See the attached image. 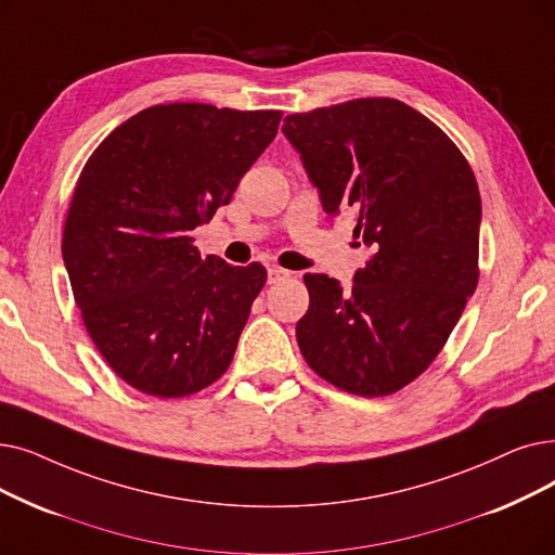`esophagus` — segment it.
<instances>
[{"label": "esophagus", "instance_id": "1", "mask_svg": "<svg viewBox=\"0 0 555 555\" xmlns=\"http://www.w3.org/2000/svg\"><path fill=\"white\" fill-rule=\"evenodd\" d=\"M287 276H291V274H287V272L281 270V268H270V270H268V283H281V281H285Z\"/></svg>", "mask_w": 555, "mask_h": 555}]
</instances>
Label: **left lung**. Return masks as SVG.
Here are the masks:
<instances>
[{
	"mask_svg": "<svg viewBox=\"0 0 555 555\" xmlns=\"http://www.w3.org/2000/svg\"><path fill=\"white\" fill-rule=\"evenodd\" d=\"M283 133L324 210H351L353 237L374 251L347 291L304 276L301 356L349 395H395L436 360L476 291V177L436 122L390 98L293 113Z\"/></svg>",
	"mask_w": 555,
	"mask_h": 555,
	"instance_id": "1",
	"label": "left lung"
}]
</instances>
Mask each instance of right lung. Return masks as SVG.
<instances>
[{
  "mask_svg": "<svg viewBox=\"0 0 555 555\" xmlns=\"http://www.w3.org/2000/svg\"><path fill=\"white\" fill-rule=\"evenodd\" d=\"M281 117L156 104L113 129L86 160L63 260L94 347L142 395L181 399L229 370L268 270L202 256L190 231L231 202Z\"/></svg>",
  "mask_w": 555,
  "mask_h": 555,
  "instance_id": "obj_1",
  "label": "right lung"
}]
</instances>
